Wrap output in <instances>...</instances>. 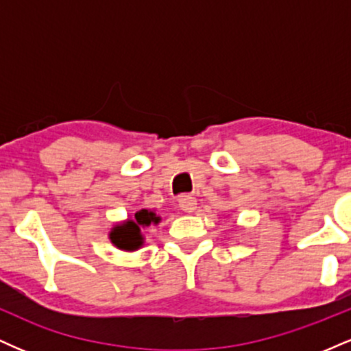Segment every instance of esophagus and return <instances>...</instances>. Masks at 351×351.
Here are the masks:
<instances>
[{"instance_id":"esophagus-1","label":"esophagus","mask_w":351,"mask_h":351,"mask_svg":"<svg viewBox=\"0 0 351 351\" xmlns=\"http://www.w3.org/2000/svg\"><path fill=\"white\" fill-rule=\"evenodd\" d=\"M178 206L183 209L184 213H195L196 209V199L189 195H183L178 199Z\"/></svg>"}]
</instances>
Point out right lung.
Segmentation results:
<instances>
[{
  "label": "right lung",
  "instance_id": "add662e5",
  "mask_svg": "<svg viewBox=\"0 0 351 351\" xmlns=\"http://www.w3.org/2000/svg\"><path fill=\"white\" fill-rule=\"evenodd\" d=\"M152 223L158 224L160 217L153 211H148V209H140V211L135 213V219H128L125 224H120V226L112 229L110 241L123 251H135L143 244L140 228L150 226Z\"/></svg>",
  "mask_w": 351,
  "mask_h": 351
}]
</instances>
